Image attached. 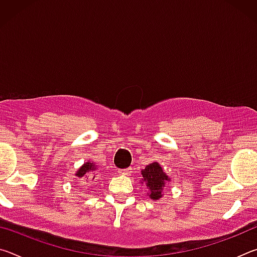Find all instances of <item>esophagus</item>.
<instances>
[{
  "mask_svg": "<svg viewBox=\"0 0 257 257\" xmlns=\"http://www.w3.org/2000/svg\"><path fill=\"white\" fill-rule=\"evenodd\" d=\"M118 172L120 173V175H123V176H129L130 173L133 172V169L132 168H125V169H120V170H118Z\"/></svg>",
  "mask_w": 257,
  "mask_h": 257,
  "instance_id": "34e87169",
  "label": "esophagus"
}]
</instances>
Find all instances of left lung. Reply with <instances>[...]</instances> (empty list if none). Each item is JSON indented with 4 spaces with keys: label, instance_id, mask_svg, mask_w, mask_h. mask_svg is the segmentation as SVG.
<instances>
[{
    "label": "left lung",
    "instance_id": "1",
    "mask_svg": "<svg viewBox=\"0 0 257 257\" xmlns=\"http://www.w3.org/2000/svg\"><path fill=\"white\" fill-rule=\"evenodd\" d=\"M143 178H144L145 184L147 188L151 190L150 196L153 199H159L162 195H161V191H162L163 187L169 181V177L167 173H164L162 168L160 167L159 163H151L147 165V167L142 171Z\"/></svg>",
    "mask_w": 257,
    "mask_h": 257
}]
</instances>
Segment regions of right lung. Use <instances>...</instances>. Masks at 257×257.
Masks as SVG:
<instances>
[{
	"instance_id": "add662e5",
	"label": "right lung",
	"mask_w": 257,
	"mask_h": 257,
	"mask_svg": "<svg viewBox=\"0 0 257 257\" xmlns=\"http://www.w3.org/2000/svg\"><path fill=\"white\" fill-rule=\"evenodd\" d=\"M95 165L94 164H90L89 162H87V163H85L84 165H82V167L79 169V170H78V172H77V176L79 177V178H82L84 177L87 172H90V171H93V170H95V169L96 168H94Z\"/></svg>"
}]
</instances>
